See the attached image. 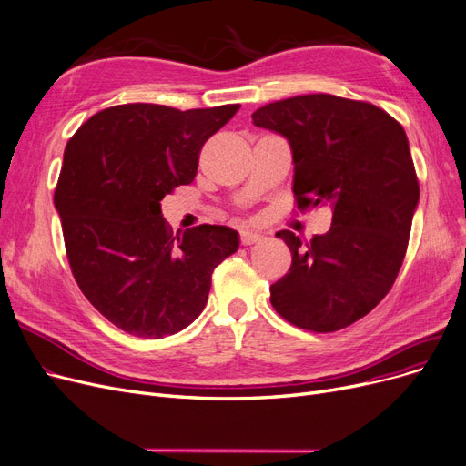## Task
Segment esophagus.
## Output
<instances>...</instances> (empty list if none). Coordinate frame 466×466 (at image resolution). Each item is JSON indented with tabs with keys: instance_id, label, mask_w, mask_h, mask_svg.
Wrapping results in <instances>:
<instances>
[{
	"instance_id": "obj_1",
	"label": "esophagus",
	"mask_w": 466,
	"mask_h": 466,
	"mask_svg": "<svg viewBox=\"0 0 466 466\" xmlns=\"http://www.w3.org/2000/svg\"><path fill=\"white\" fill-rule=\"evenodd\" d=\"M239 239H241V244H244V246H251V244H257V241L262 239V234L253 232V230H241Z\"/></svg>"
}]
</instances>
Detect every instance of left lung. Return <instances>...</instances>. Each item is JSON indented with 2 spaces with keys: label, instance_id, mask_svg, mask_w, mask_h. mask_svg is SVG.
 Instances as JSON below:
<instances>
[{
  "label": "left lung",
  "instance_id": "8db88e82",
  "mask_svg": "<svg viewBox=\"0 0 466 466\" xmlns=\"http://www.w3.org/2000/svg\"><path fill=\"white\" fill-rule=\"evenodd\" d=\"M257 127L288 138L297 208L329 206V232L302 241L276 236L291 268L270 286L276 312L293 326L329 333L371 312L406 257L419 183L403 127L384 110L316 93L253 112Z\"/></svg>",
  "mask_w": 466,
  "mask_h": 466
}]
</instances>
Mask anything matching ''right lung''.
Wrapping results in <instances>:
<instances>
[{
  "mask_svg": "<svg viewBox=\"0 0 466 466\" xmlns=\"http://www.w3.org/2000/svg\"><path fill=\"white\" fill-rule=\"evenodd\" d=\"M238 110L119 105L68 140L55 208L70 268L91 305L129 335L159 339L190 326L213 270L238 251L239 234L228 227L173 236L159 204L192 183L201 147Z\"/></svg>",
  "mask_w": 466,
  "mask_h": 466,
  "instance_id": "obj_1",
  "label": "right lung"
}]
</instances>
